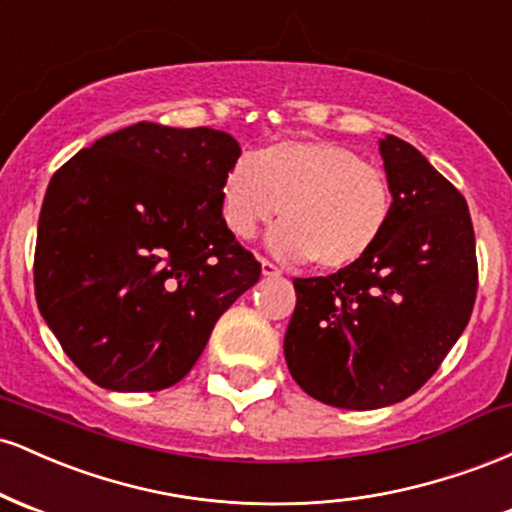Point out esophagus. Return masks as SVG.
Here are the masks:
<instances>
[{"label":"esophagus","mask_w":512,"mask_h":512,"mask_svg":"<svg viewBox=\"0 0 512 512\" xmlns=\"http://www.w3.org/2000/svg\"><path fill=\"white\" fill-rule=\"evenodd\" d=\"M262 274H264V276H279V274H281V269L276 267L274 262L262 260Z\"/></svg>","instance_id":"34e87169"}]
</instances>
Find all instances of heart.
I'll return each instance as SVG.
<instances>
[{"mask_svg": "<svg viewBox=\"0 0 512 512\" xmlns=\"http://www.w3.org/2000/svg\"><path fill=\"white\" fill-rule=\"evenodd\" d=\"M281 211L269 250L286 262L349 269L378 248L392 219L387 175L346 146L289 139L240 156L221 182L223 226L250 240Z\"/></svg>", "mask_w": 512, "mask_h": 512, "instance_id": "obj_1", "label": "heart"}]
</instances>
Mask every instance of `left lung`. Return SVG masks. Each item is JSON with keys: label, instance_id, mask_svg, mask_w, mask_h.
<instances>
[{"label": "left lung", "instance_id": "left-lung-1", "mask_svg": "<svg viewBox=\"0 0 512 512\" xmlns=\"http://www.w3.org/2000/svg\"><path fill=\"white\" fill-rule=\"evenodd\" d=\"M392 219L366 260L293 279L284 337L293 380L339 409L414 395L460 339L477 298V243L464 197L421 151L380 139Z\"/></svg>", "mask_w": 512, "mask_h": 512}]
</instances>
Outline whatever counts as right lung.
<instances>
[{
  "mask_svg": "<svg viewBox=\"0 0 512 512\" xmlns=\"http://www.w3.org/2000/svg\"><path fill=\"white\" fill-rule=\"evenodd\" d=\"M240 146L221 129H117L45 192L35 301L64 354L105 390L180 383L262 264L221 219Z\"/></svg>",
  "mask_w": 512,
  "mask_h": 512,
  "instance_id": "add662e5",
  "label": "right lung"
}]
</instances>
